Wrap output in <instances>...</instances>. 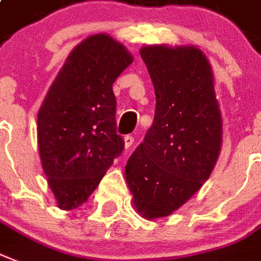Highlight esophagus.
<instances>
[{
    "instance_id": "esophagus-1",
    "label": "esophagus",
    "mask_w": 261,
    "mask_h": 261,
    "mask_svg": "<svg viewBox=\"0 0 261 261\" xmlns=\"http://www.w3.org/2000/svg\"><path fill=\"white\" fill-rule=\"evenodd\" d=\"M123 142H125V147H126V148H129V147L133 144V142H135V138H133V136H130V135H128V136H125Z\"/></svg>"
}]
</instances>
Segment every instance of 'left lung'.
Masks as SVG:
<instances>
[{"instance_id":"left-lung-1","label":"left lung","mask_w":261,"mask_h":261,"mask_svg":"<svg viewBox=\"0 0 261 261\" xmlns=\"http://www.w3.org/2000/svg\"><path fill=\"white\" fill-rule=\"evenodd\" d=\"M140 56L155 89V114L125 177L138 212L154 219L169 216L209 179L220 152L221 117L199 49L154 45Z\"/></svg>"}]
</instances>
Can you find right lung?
<instances>
[{
  "label": "right lung",
  "instance_id": "add662e5",
  "mask_svg": "<svg viewBox=\"0 0 261 261\" xmlns=\"http://www.w3.org/2000/svg\"><path fill=\"white\" fill-rule=\"evenodd\" d=\"M132 60L111 37L92 35L70 54L41 106V164L60 209L85 203L122 154L113 84Z\"/></svg>",
  "mask_w": 261,
  "mask_h": 261
}]
</instances>
